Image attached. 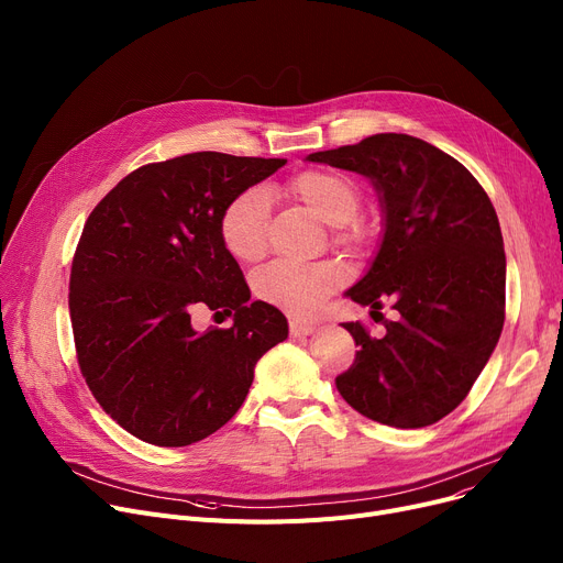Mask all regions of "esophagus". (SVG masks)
Returning a JSON list of instances; mask_svg holds the SVG:
<instances>
[{
  "label": "esophagus",
  "mask_w": 563,
  "mask_h": 563,
  "mask_svg": "<svg viewBox=\"0 0 563 563\" xmlns=\"http://www.w3.org/2000/svg\"><path fill=\"white\" fill-rule=\"evenodd\" d=\"M314 329H317L314 321H306V319H297V317L289 319V335L291 338H306V335L314 333Z\"/></svg>",
  "instance_id": "esophagus-1"
}]
</instances>
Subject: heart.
I'll use <instances>...</instances> for the list:
<instances>
[{"mask_svg": "<svg viewBox=\"0 0 563 563\" xmlns=\"http://www.w3.org/2000/svg\"><path fill=\"white\" fill-rule=\"evenodd\" d=\"M287 191L323 221L333 225V242L361 249L367 228L356 219L361 194L346 175L327 168H308L291 177ZM219 234L225 251L240 262H257L269 249V198L260 187L236 194L221 212ZM346 266L340 260L294 264L278 260L255 276V294L294 314L314 312L344 283Z\"/></svg>", "mask_w": 563, "mask_h": 563, "instance_id": "obj_1", "label": "heart"}]
</instances>
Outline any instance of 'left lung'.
<instances>
[{
    "label": "left lung",
    "mask_w": 563,
    "mask_h": 563,
    "mask_svg": "<svg viewBox=\"0 0 563 563\" xmlns=\"http://www.w3.org/2000/svg\"><path fill=\"white\" fill-rule=\"evenodd\" d=\"M367 175L386 210V232L367 276L346 291L397 317L372 338L361 321L344 329L361 346L335 386L361 416L420 429L467 397L505 327L507 257L495 207L461 162L408 134H374L356 145L308 155Z\"/></svg>",
    "instance_id": "1"
}]
</instances>
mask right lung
I'll return each instance as SVG.
<instances>
[{
    "label": "right lung",
    "mask_w": 563,
    "mask_h": 563,
    "mask_svg": "<svg viewBox=\"0 0 563 563\" xmlns=\"http://www.w3.org/2000/svg\"><path fill=\"white\" fill-rule=\"evenodd\" d=\"M287 159L191 153L125 175L88 214L70 269L77 365L107 416L143 442L185 448L244 404L255 363L287 338L251 289L219 219ZM235 317L192 331L196 309Z\"/></svg>",
    "instance_id": "add662e5"
}]
</instances>
